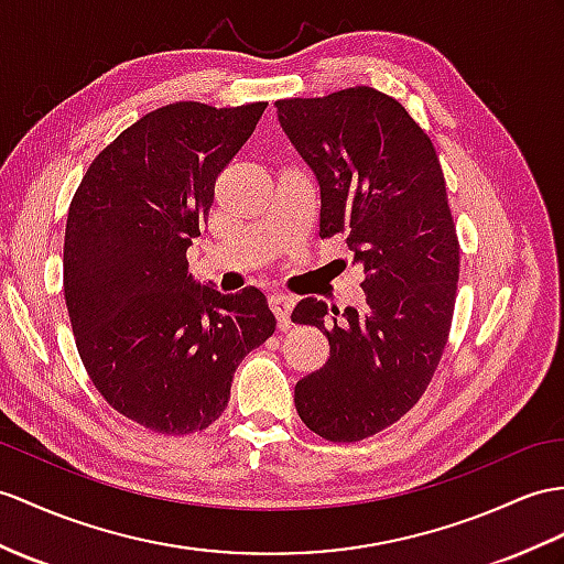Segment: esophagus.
Returning <instances> with one entry per match:
<instances>
[{
  "instance_id": "1",
  "label": "esophagus",
  "mask_w": 564,
  "mask_h": 564,
  "mask_svg": "<svg viewBox=\"0 0 564 564\" xmlns=\"http://www.w3.org/2000/svg\"><path fill=\"white\" fill-rule=\"evenodd\" d=\"M294 304H296V301L292 296H286V294H272L270 296V308H272L274 315H278L280 325H290V315H292Z\"/></svg>"
}]
</instances>
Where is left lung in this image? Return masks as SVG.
<instances>
[{"instance_id":"8db88e82","label":"left lung","mask_w":564,"mask_h":564,"mask_svg":"<svg viewBox=\"0 0 564 564\" xmlns=\"http://www.w3.org/2000/svg\"><path fill=\"white\" fill-rule=\"evenodd\" d=\"M278 121L321 188V237L341 235L364 268L366 306L301 299L292 321L329 341L294 404L313 433L356 443L402 419L441 361L459 243L441 160L406 109L368 86L280 100Z\"/></svg>"}]
</instances>
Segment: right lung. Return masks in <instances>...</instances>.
I'll list each match as a JSON object with an SVG mask.
<instances>
[{
    "instance_id": "add662e5",
    "label": "right lung",
    "mask_w": 564,
    "mask_h": 564,
    "mask_svg": "<svg viewBox=\"0 0 564 564\" xmlns=\"http://www.w3.org/2000/svg\"><path fill=\"white\" fill-rule=\"evenodd\" d=\"M268 102L160 107L93 160L66 217L64 296L93 386L164 435L208 429L239 361L274 333L265 294H223L188 272L215 178Z\"/></svg>"
}]
</instances>
